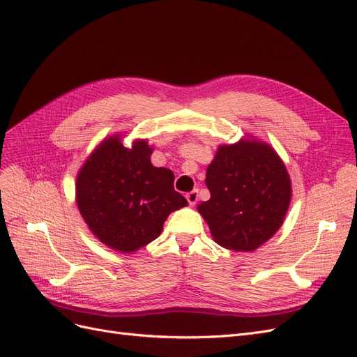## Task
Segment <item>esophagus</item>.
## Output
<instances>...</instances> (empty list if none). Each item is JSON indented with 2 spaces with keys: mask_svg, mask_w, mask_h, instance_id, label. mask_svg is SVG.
Segmentation results:
<instances>
[{
  "mask_svg": "<svg viewBox=\"0 0 357 357\" xmlns=\"http://www.w3.org/2000/svg\"><path fill=\"white\" fill-rule=\"evenodd\" d=\"M186 199H188V202H189V205H195L197 202H198V190L195 189V190H192V192H189L188 195H186Z\"/></svg>",
  "mask_w": 357,
  "mask_h": 357,
  "instance_id": "34e87169",
  "label": "esophagus"
}]
</instances>
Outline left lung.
<instances>
[{
	"mask_svg": "<svg viewBox=\"0 0 357 357\" xmlns=\"http://www.w3.org/2000/svg\"><path fill=\"white\" fill-rule=\"evenodd\" d=\"M210 199L198 211L214 241L235 252H253L280 229L291 198L287 169L266 143L241 139L220 146L207 168Z\"/></svg>",
	"mask_w": 357,
	"mask_h": 357,
	"instance_id": "obj_1",
	"label": "left lung"
}]
</instances>
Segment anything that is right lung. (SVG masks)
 <instances>
[{"mask_svg":"<svg viewBox=\"0 0 357 357\" xmlns=\"http://www.w3.org/2000/svg\"><path fill=\"white\" fill-rule=\"evenodd\" d=\"M152 152L146 139L128 149L113 135L86 159L75 181L82 218L117 252L132 253L152 243L169 213L188 205L174 189L172 171L152 165Z\"/></svg>","mask_w":357,"mask_h":357,"instance_id":"obj_1","label":"right lung"}]
</instances>
